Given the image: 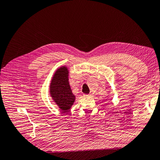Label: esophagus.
Wrapping results in <instances>:
<instances>
[{
	"label": "esophagus",
	"instance_id": "esophagus-1",
	"mask_svg": "<svg viewBox=\"0 0 160 160\" xmlns=\"http://www.w3.org/2000/svg\"><path fill=\"white\" fill-rule=\"evenodd\" d=\"M91 96H92L91 94H84L83 95V96L85 97V98H88V97H91Z\"/></svg>",
	"mask_w": 160,
	"mask_h": 160
}]
</instances>
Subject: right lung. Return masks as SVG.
I'll use <instances>...</instances> for the list:
<instances>
[{
	"mask_svg": "<svg viewBox=\"0 0 160 160\" xmlns=\"http://www.w3.org/2000/svg\"><path fill=\"white\" fill-rule=\"evenodd\" d=\"M68 70L62 67L55 72L50 84V93L56 105L64 112L70 109L76 100L68 82Z\"/></svg>",
	"mask_w": 160,
	"mask_h": 160,
	"instance_id": "add662e5",
	"label": "right lung"
}]
</instances>
